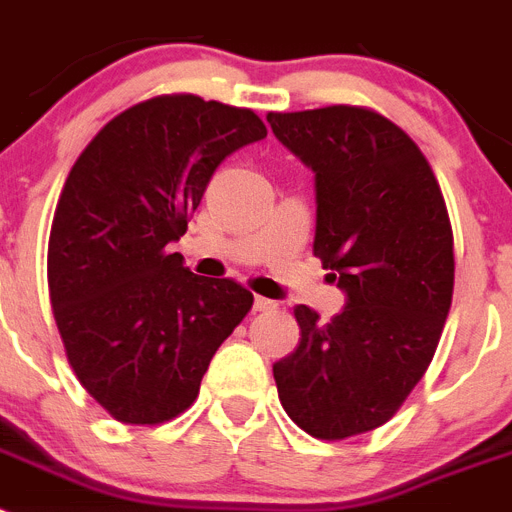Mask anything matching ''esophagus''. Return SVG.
<instances>
[{"instance_id":"34e87169","label":"esophagus","mask_w":512,"mask_h":512,"mask_svg":"<svg viewBox=\"0 0 512 512\" xmlns=\"http://www.w3.org/2000/svg\"><path fill=\"white\" fill-rule=\"evenodd\" d=\"M274 307H277V302L266 300V297H256V300H253V310L256 312H269L274 310Z\"/></svg>"}]
</instances>
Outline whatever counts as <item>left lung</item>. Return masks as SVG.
<instances>
[{"instance_id": "1", "label": "left lung", "mask_w": 512, "mask_h": 512, "mask_svg": "<svg viewBox=\"0 0 512 512\" xmlns=\"http://www.w3.org/2000/svg\"><path fill=\"white\" fill-rule=\"evenodd\" d=\"M315 174L312 253L346 307L320 323L295 307L300 343L274 364L279 400L325 441L379 428L436 354L454 295V235L431 166L395 122L364 107L269 112Z\"/></svg>"}]
</instances>
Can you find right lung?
<instances>
[{
  "label": "right lung",
  "mask_w": 512,
  "mask_h": 512,
  "mask_svg": "<svg viewBox=\"0 0 512 512\" xmlns=\"http://www.w3.org/2000/svg\"><path fill=\"white\" fill-rule=\"evenodd\" d=\"M264 138L251 110L171 94L120 112L76 158L53 215L48 289L71 369L120 423L184 413L251 310L246 287L197 277L169 246L217 166Z\"/></svg>",
  "instance_id": "right-lung-1"
}]
</instances>
